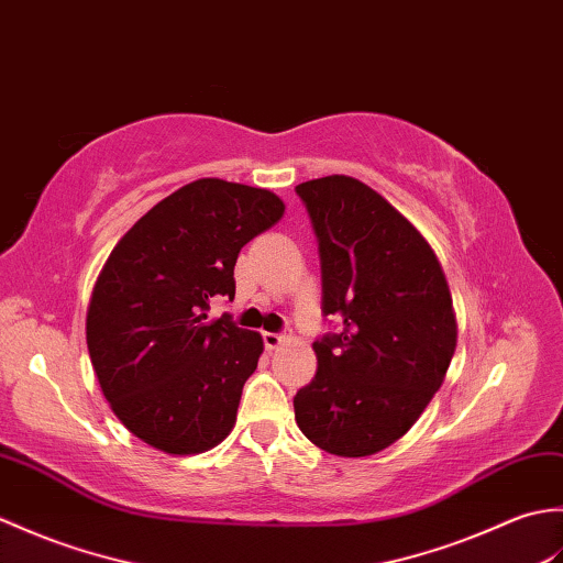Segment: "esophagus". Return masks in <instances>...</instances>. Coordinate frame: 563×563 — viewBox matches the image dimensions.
Instances as JSON below:
<instances>
[{
    "mask_svg": "<svg viewBox=\"0 0 563 563\" xmlns=\"http://www.w3.org/2000/svg\"><path fill=\"white\" fill-rule=\"evenodd\" d=\"M284 340H286V336L279 334V332H262V342H265L267 349H277Z\"/></svg>",
    "mask_w": 563,
    "mask_h": 563,
    "instance_id": "esophagus-1",
    "label": "esophagus"
}]
</instances>
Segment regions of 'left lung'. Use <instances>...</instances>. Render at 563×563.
<instances>
[{
  "mask_svg": "<svg viewBox=\"0 0 563 563\" xmlns=\"http://www.w3.org/2000/svg\"><path fill=\"white\" fill-rule=\"evenodd\" d=\"M296 195L318 239L322 313L342 328L313 342L296 423L322 451L366 457L402 439L443 385L457 342L451 289L423 235L368 185L328 176Z\"/></svg>",
  "mask_w": 563,
  "mask_h": 563,
  "instance_id": "obj_1",
  "label": "left lung"
}]
</instances>
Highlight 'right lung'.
<instances>
[{"mask_svg": "<svg viewBox=\"0 0 563 563\" xmlns=\"http://www.w3.org/2000/svg\"><path fill=\"white\" fill-rule=\"evenodd\" d=\"M284 217L282 199L202 178L161 199L112 247L86 313V344L115 417L136 439L195 455L231 433L260 332L207 318L235 296L241 247Z\"/></svg>", "mask_w": 563, "mask_h": 563, "instance_id": "right-lung-1", "label": "right lung"}]
</instances>
